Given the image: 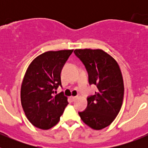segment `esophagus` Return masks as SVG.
Here are the masks:
<instances>
[{
	"instance_id": "esophagus-1",
	"label": "esophagus",
	"mask_w": 148,
	"mask_h": 148,
	"mask_svg": "<svg viewBox=\"0 0 148 148\" xmlns=\"http://www.w3.org/2000/svg\"><path fill=\"white\" fill-rule=\"evenodd\" d=\"M70 98H71L72 101H75V99H76L78 97H77V96H71V97H70Z\"/></svg>"
}]
</instances>
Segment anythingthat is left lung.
Masks as SVG:
<instances>
[{
    "instance_id": "1",
    "label": "left lung",
    "mask_w": 148,
    "mask_h": 148,
    "mask_svg": "<svg viewBox=\"0 0 148 148\" xmlns=\"http://www.w3.org/2000/svg\"><path fill=\"white\" fill-rule=\"evenodd\" d=\"M88 73L89 84L97 87L95 95L87 98L85 110L79 112L82 121L94 130H101L114 121L121 110L124 82L118 63L102 49L74 51Z\"/></svg>"
}]
</instances>
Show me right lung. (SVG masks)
<instances>
[{"label": "right lung", "instance_id": "add662e5", "mask_svg": "<svg viewBox=\"0 0 148 148\" xmlns=\"http://www.w3.org/2000/svg\"><path fill=\"white\" fill-rule=\"evenodd\" d=\"M73 49L48 51L38 56L27 68L21 88V101L27 118L35 127L48 130L59 121L68 104L61 92V73Z\"/></svg>", "mask_w": 148, "mask_h": 148}]
</instances>
